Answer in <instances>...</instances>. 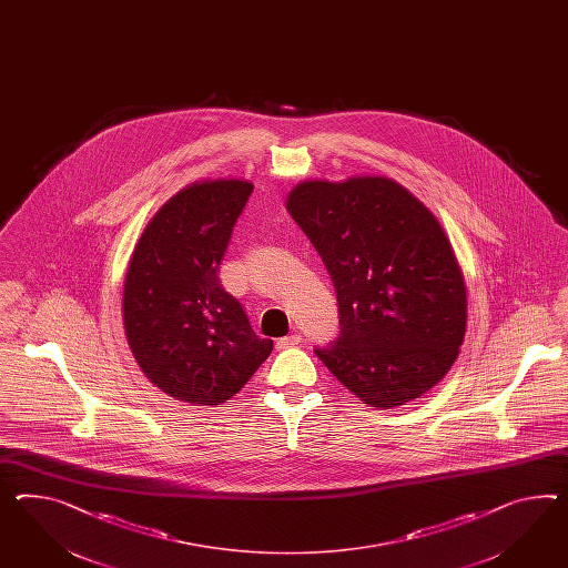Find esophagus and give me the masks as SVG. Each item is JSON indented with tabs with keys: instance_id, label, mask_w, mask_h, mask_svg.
<instances>
[{
	"instance_id": "34e87169",
	"label": "esophagus",
	"mask_w": 568,
	"mask_h": 568,
	"mask_svg": "<svg viewBox=\"0 0 568 568\" xmlns=\"http://www.w3.org/2000/svg\"><path fill=\"white\" fill-rule=\"evenodd\" d=\"M303 337L298 334L294 335H286V337H280L276 342V348L277 349H286L292 348V346H298V342H301Z\"/></svg>"
}]
</instances>
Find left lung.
<instances>
[{
  "mask_svg": "<svg viewBox=\"0 0 568 568\" xmlns=\"http://www.w3.org/2000/svg\"><path fill=\"white\" fill-rule=\"evenodd\" d=\"M334 282L339 335L315 348L375 407L404 406L452 368L466 335V284L437 219L385 176L305 181L288 195Z\"/></svg>",
  "mask_w": 568,
  "mask_h": 568,
  "instance_id": "obj_1",
  "label": "left lung"
}]
</instances>
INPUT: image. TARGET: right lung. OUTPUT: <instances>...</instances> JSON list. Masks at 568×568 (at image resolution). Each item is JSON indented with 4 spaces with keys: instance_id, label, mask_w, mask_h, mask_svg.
I'll use <instances>...</instances> for the list:
<instances>
[{
    "instance_id": "1",
    "label": "right lung",
    "mask_w": 568,
    "mask_h": 568,
    "mask_svg": "<svg viewBox=\"0 0 568 568\" xmlns=\"http://www.w3.org/2000/svg\"><path fill=\"white\" fill-rule=\"evenodd\" d=\"M253 185L193 183L150 220L123 286V325L146 377L176 399L220 406L253 377L274 342L220 282V262Z\"/></svg>"
}]
</instances>
